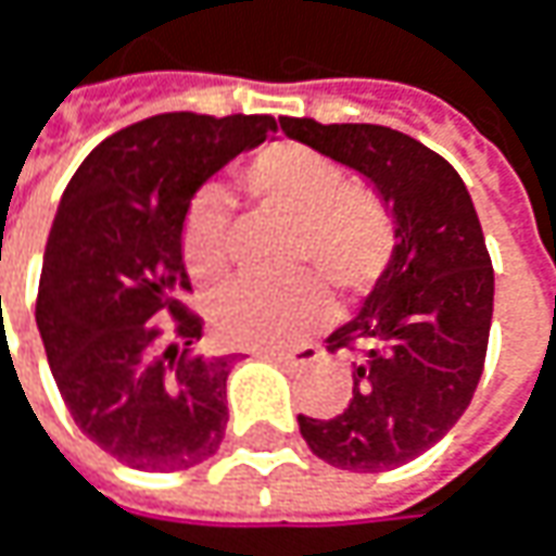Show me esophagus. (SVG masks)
<instances>
[{"label":"esophagus","instance_id":"34e87169","mask_svg":"<svg viewBox=\"0 0 556 556\" xmlns=\"http://www.w3.org/2000/svg\"><path fill=\"white\" fill-rule=\"evenodd\" d=\"M252 354L264 357V361H274L286 370H311L320 361V349H314V345H304V349L292 351V354H286V351H252Z\"/></svg>","mask_w":556,"mask_h":556}]
</instances>
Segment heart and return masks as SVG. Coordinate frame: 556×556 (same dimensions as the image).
I'll use <instances>...</instances> for the list:
<instances>
[{
  "instance_id": "b5f03b06",
  "label": "heart",
  "mask_w": 556,
  "mask_h": 556,
  "mask_svg": "<svg viewBox=\"0 0 556 556\" xmlns=\"http://www.w3.org/2000/svg\"><path fill=\"white\" fill-rule=\"evenodd\" d=\"M239 180L254 205L299 227L295 270L317 274L345 299L367 295L389 270L399 249L395 214L379 192L351 186L332 157L302 142H274L242 167ZM227 236L230 205L224 192H199L180 236L182 261L195 282L214 286L227 277ZM319 280L239 282L214 302L211 329L232 349H292L332 317V299Z\"/></svg>"
}]
</instances>
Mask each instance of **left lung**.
<instances>
[{"instance_id": "left-lung-1", "label": "left lung", "mask_w": 556, "mask_h": 556, "mask_svg": "<svg viewBox=\"0 0 556 556\" xmlns=\"http://www.w3.org/2000/svg\"><path fill=\"white\" fill-rule=\"evenodd\" d=\"M289 139L374 182L399 224L389 270L326 351H351L349 407L299 414L307 447L329 467L395 470L445 439L485 367L495 270L470 192L445 157L379 124L279 117Z\"/></svg>"}]
</instances>
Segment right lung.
<instances>
[{
    "label": "right lung",
    "instance_id": "add662e5",
    "mask_svg": "<svg viewBox=\"0 0 556 556\" xmlns=\"http://www.w3.org/2000/svg\"><path fill=\"white\" fill-rule=\"evenodd\" d=\"M274 134L270 114H155L99 142L61 195L39 336L80 432L134 470H189L224 442L236 354H189L202 317L180 302V236L199 186Z\"/></svg>",
    "mask_w": 556,
    "mask_h": 556
}]
</instances>
